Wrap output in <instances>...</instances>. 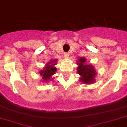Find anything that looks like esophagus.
<instances>
[{
  "label": "esophagus",
  "instance_id": "1",
  "mask_svg": "<svg viewBox=\"0 0 127 127\" xmlns=\"http://www.w3.org/2000/svg\"><path fill=\"white\" fill-rule=\"evenodd\" d=\"M64 57H65L66 59H68V58L69 57L70 54L68 53H64Z\"/></svg>",
  "mask_w": 127,
  "mask_h": 127
}]
</instances>
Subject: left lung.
Instances as JSON below:
<instances>
[{"label":"left lung","mask_w":127,"mask_h":127,"mask_svg":"<svg viewBox=\"0 0 127 127\" xmlns=\"http://www.w3.org/2000/svg\"><path fill=\"white\" fill-rule=\"evenodd\" d=\"M77 65L78 66L77 67V72L80 75V81L86 84L94 83L97 72L94 66L92 64L87 63L85 57H80L78 59Z\"/></svg>","instance_id":"obj_1"}]
</instances>
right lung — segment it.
<instances>
[{"label": "right lung", "mask_w": 127, "mask_h": 127, "mask_svg": "<svg viewBox=\"0 0 127 127\" xmlns=\"http://www.w3.org/2000/svg\"><path fill=\"white\" fill-rule=\"evenodd\" d=\"M57 59L50 60L49 62H48L45 64V65L43 68L42 70H40L39 71V74L41 76L43 82H48L50 80H53V76L55 74L57 71V68L55 66L57 64Z\"/></svg>", "instance_id": "1"}]
</instances>
